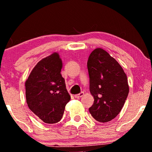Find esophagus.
<instances>
[{
	"mask_svg": "<svg viewBox=\"0 0 152 152\" xmlns=\"http://www.w3.org/2000/svg\"><path fill=\"white\" fill-rule=\"evenodd\" d=\"M83 95H84V92H81L80 93L74 95V97L76 98V99H79V98L82 97V96H83Z\"/></svg>",
	"mask_w": 152,
	"mask_h": 152,
	"instance_id": "1",
	"label": "esophagus"
}]
</instances>
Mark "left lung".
<instances>
[{
  "mask_svg": "<svg viewBox=\"0 0 152 152\" xmlns=\"http://www.w3.org/2000/svg\"><path fill=\"white\" fill-rule=\"evenodd\" d=\"M87 68L90 92L94 99L89 112L97 121H110L120 113L127 98V76L120 64L101 48L92 51Z\"/></svg>",
  "mask_w": 152,
  "mask_h": 152,
  "instance_id": "left-lung-1",
  "label": "left lung"
}]
</instances>
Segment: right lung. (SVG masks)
I'll return each mask as SVG.
<instances>
[{
    "label": "right lung",
    "instance_id": "add662e5",
    "mask_svg": "<svg viewBox=\"0 0 152 152\" xmlns=\"http://www.w3.org/2000/svg\"><path fill=\"white\" fill-rule=\"evenodd\" d=\"M61 68L60 56L53 53L37 64L25 82L28 107L39 119L49 124L60 121L71 99L60 73Z\"/></svg>",
    "mask_w": 152,
    "mask_h": 152
}]
</instances>
